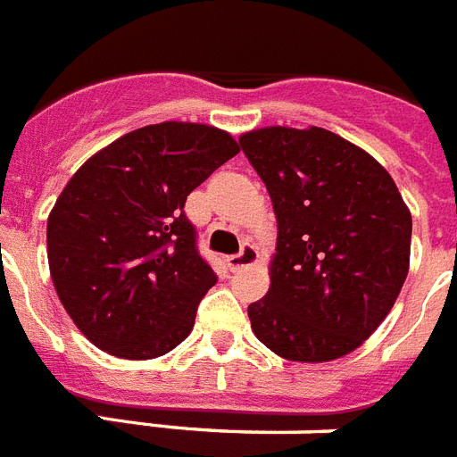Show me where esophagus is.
<instances>
[{
    "label": "esophagus",
    "mask_w": 457,
    "mask_h": 457,
    "mask_svg": "<svg viewBox=\"0 0 457 457\" xmlns=\"http://www.w3.org/2000/svg\"><path fill=\"white\" fill-rule=\"evenodd\" d=\"M257 259H259L257 247L250 245V243H243L240 252L231 254V257L226 259V262H228V269H231V271H238V269H245V266H252V264H254V262H257Z\"/></svg>",
    "instance_id": "34e87169"
}]
</instances>
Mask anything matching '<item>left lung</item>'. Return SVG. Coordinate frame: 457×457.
Returning <instances> with one entry per match:
<instances>
[{
    "label": "left lung",
    "mask_w": 457,
    "mask_h": 457,
    "mask_svg": "<svg viewBox=\"0 0 457 457\" xmlns=\"http://www.w3.org/2000/svg\"><path fill=\"white\" fill-rule=\"evenodd\" d=\"M278 219L271 287L252 332L287 361L353 352L385 320L411 262V212L394 179L328 129L264 127L238 138Z\"/></svg>",
    "instance_id": "left-lung-1"
}]
</instances>
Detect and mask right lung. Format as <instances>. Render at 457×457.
I'll list each match as a JSON object with an SVG mask.
<instances>
[{
    "label": "right lung",
    "instance_id": "add662e5",
    "mask_svg": "<svg viewBox=\"0 0 457 457\" xmlns=\"http://www.w3.org/2000/svg\"><path fill=\"white\" fill-rule=\"evenodd\" d=\"M236 153L217 127L160 122L105 145L68 181L46 221L51 280L98 349L155 359L188 337L217 273L186 198Z\"/></svg>",
    "mask_w": 457,
    "mask_h": 457
}]
</instances>
